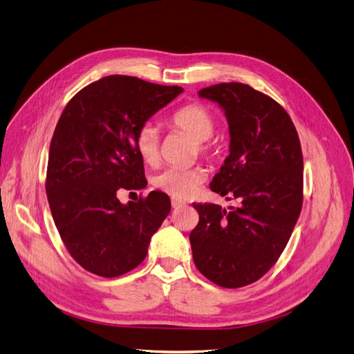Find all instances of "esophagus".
I'll return each instance as SVG.
<instances>
[{
    "label": "esophagus",
    "mask_w": 354,
    "mask_h": 354,
    "mask_svg": "<svg viewBox=\"0 0 354 354\" xmlns=\"http://www.w3.org/2000/svg\"><path fill=\"white\" fill-rule=\"evenodd\" d=\"M185 205V203L182 201V200H179V198H172V207L174 208H180V207H184Z\"/></svg>",
    "instance_id": "obj_1"
}]
</instances>
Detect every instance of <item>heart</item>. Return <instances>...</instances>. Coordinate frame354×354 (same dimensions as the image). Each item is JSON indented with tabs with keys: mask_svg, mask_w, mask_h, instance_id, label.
<instances>
[{
	"mask_svg": "<svg viewBox=\"0 0 354 354\" xmlns=\"http://www.w3.org/2000/svg\"><path fill=\"white\" fill-rule=\"evenodd\" d=\"M170 125L184 131L197 141L198 151L204 156H213L216 151L210 137L214 134L216 120L213 113L203 104H187L170 118ZM136 149L138 156L147 165H154L160 156V136L151 122H144L136 134ZM207 174L203 167H166L154 176V187L174 195L176 198L191 197L205 180Z\"/></svg>",
	"mask_w": 354,
	"mask_h": 354,
	"instance_id": "1",
	"label": "heart"
}]
</instances>
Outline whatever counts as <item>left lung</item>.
Segmentation results:
<instances>
[{
  "instance_id": "left-lung-1",
  "label": "left lung",
  "mask_w": 354,
  "mask_h": 354,
  "mask_svg": "<svg viewBox=\"0 0 354 354\" xmlns=\"http://www.w3.org/2000/svg\"><path fill=\"white\" fill-rule=\"evenodd\" d=\"M229 124V156L210 188L239 207L192 204L200 221L189 234L195 267L217 286L236 289L277 263L304 203V156L289 113L242 83L201 88Z\"/></svg>"
}]
</instances>
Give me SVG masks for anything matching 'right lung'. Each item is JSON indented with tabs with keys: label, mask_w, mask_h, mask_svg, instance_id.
Returning <instances> with one entry per match:
<instances>
[{
	"label": "right lung",
	"mask_w": 354,
	"mask_h": 354,
	"mask_svg": "<svg viewBox=\"0 0 354 354\" xmlns=\"http://www.w3.org/2000/svg\"><path fill=\"white\" fill-rule=\"evenodd\" d=\"M182 91L108 75L78 91L59 118L49 147L48 203L70 255L96 276L112 279L138 267L170 212L160 191L128 204L118 194L146 188L136 134Z\"/></svg>",
	"instance_id": "right-lung-1"
}]
</instances>
